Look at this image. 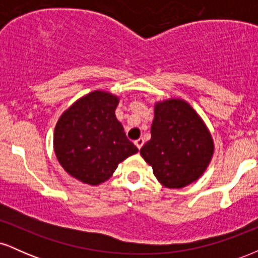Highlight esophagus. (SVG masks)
<instances>
[{
	"label": "esophagus",
	"instance_id": "1",
	"mask_svg": "<svg viewBox=\"0 0 258 258\" xmlns=\"http://www.w3.org/2000/svg\"><path fill=\"white\" fill-rule=\"evenodd\" d=\"M135 144H136V147L138 148V149H141V148L143 147V144H144V139L143 138L137 139V141H135Z\"/></svg>",
	"mask_w": 258,
	"mask_h": 258
}]
</instances>
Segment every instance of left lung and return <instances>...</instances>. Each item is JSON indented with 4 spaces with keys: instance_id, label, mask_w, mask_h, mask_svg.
Wrapping results in <instances>:
<instances>
[{
    "instance_id": "8db88e82",
    "label": "left lung",
    "mask_w": 258,
    "mask_h": 258,
    "mask_svg": "<svg viewBox=\"0 0 258 258\" xmlns=\"http://www.w3.org/2000/svg\"><path fill=\"white\" fill-rule=\"evenodd\" d=\"M150 133L152 138L139 153L153 167L160 184L179 189L203 176L211 162L215 143L205 121L186 100L156 102Z\"/></svg>"
}]
</instances>
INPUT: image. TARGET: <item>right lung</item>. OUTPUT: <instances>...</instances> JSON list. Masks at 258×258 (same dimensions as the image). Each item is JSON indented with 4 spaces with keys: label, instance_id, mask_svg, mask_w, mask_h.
Listing matches in <instances>:
<instances>
[{
    "label": "right lung",
    "instance_id": "obj_1",
    "mask_svg": "<svg viewBox=\"0 0 258 258\" xmlns=\"http://www.w3.org/2000/svg\"><path fill=\"white\" fill-rule=\"evenodd\" d=\"M119 102L116 94L96 90L74 102L57 121L55 156L70 176L85 184L108 180L120 162L138 152L116 119Z\"/></svg>",
    "mask_w": 258,
    "mask_h": 258
}]
</instances>
